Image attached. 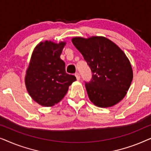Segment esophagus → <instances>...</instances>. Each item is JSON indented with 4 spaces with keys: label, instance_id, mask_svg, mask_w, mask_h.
Wrapping results in <instances>:
<instances>
[{
    "label": "esophagus",
    "instance_id": "1",
    "mask_svg": "<svg viewBox=\"0 0 151 151\" xmlns=\"http://www.w3.org/2000/svg\"><path fill=\"white\" fill-rule=\"evenodd\" d=\"M75 76H76V79H77L78 80H79L80 79V76L79 73H76L75 74Z\"/></svg>",
    "mask_w": 151,
    "mask_h": 151
}]
</instances>
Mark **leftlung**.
<instances>
[{
    "instance_id": "8db88e82",
    "label": "left lung",
    "mask_w": 151,
    "mask_h": 151,
    "mask_svg": "<svg viewBox=\"0 0 151 151\" xmlns=\"http://www.w3.org/2000/svg\"><path fill=\"white\" fill-rule=\"evenodd\" d=\"M71 41L91 70V79L85 82L90 100L98 106L109 107L122 100L133 80L125 53L104 37H76Z\"/></svg>"
}]
</instances>
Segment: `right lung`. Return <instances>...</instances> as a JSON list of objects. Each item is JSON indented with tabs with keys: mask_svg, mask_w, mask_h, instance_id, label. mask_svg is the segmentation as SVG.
<instances>
[{
	"mask_svg": "<svg viewBox=\"0 0 151 151\" xmlns=\"http://www.w3.org/2000/svg\"><path fill=\"white\" fill-rule=\"evenodd\" d=\"M65 42H40L35 48L27 71L25 85L33 100L51 106L63 99L76 78L66 73L60 54Z\"/></svg>",
	"mask_w": 151,
	"mask_h": 151,
	"instance_id": "1",
	"label": "right lung"
}]
</instances>
